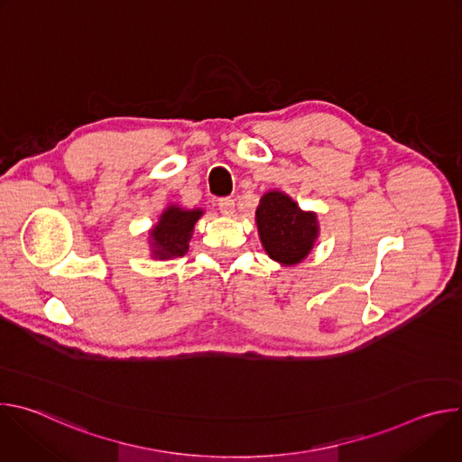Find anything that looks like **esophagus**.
Listing matches in <instances>:
<instances>
[{
  "instance_id": "1",
  "label": "esophagus",
  "mask_w": 462,
  "mask_h": 462,
  "mask_svg": "<svg viewBox=\"0 0 462 462\" xmlns=\"http://www.w3.org/2000/svg\"><path fill=\"white\" fill-rule=\"evenodd\" d=\"M217 207H219L221 214H223V216H228V217L234 216V212H236V203H234L232 197H221Z\"/></svg>"
}]
</instances>
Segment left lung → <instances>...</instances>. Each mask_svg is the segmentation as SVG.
<instances>
[{"instance_id": "obj_1", "label": "left lung", "mask_w": 462, "mask_h": 462, "mask_svg": "<svg viewBox=\"0 0 462 462\" xmlns=\"http://www.w3.org/2000/svg\"><path fill=\"white\" fill-rule=\"evenodd\" d=\"M255 221L267 254L283 265L300 263L318 237L316 216L303 212L282 191H269L261 197Z\"/></svg>"}]
</instances>
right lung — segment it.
<instances>
[{
  "label": "right lung",
  "instance_id": "obj_1",
  "mask_svg": "<svg viewBox=\"0 0 462 462\" xmlns=\"http://www.w3.org/2000/svg\"><path fill=\"white\" fill-rule=\"evenodd\" d=\"M201 214V210H180L177 207H170L162 214L159 225L152 230L155 257L170 259L184 255L188 252V241L193 226Z\"/></svg>",
  "mask_w": 462,
  "mask_h": 462
}]
</instances>
